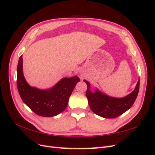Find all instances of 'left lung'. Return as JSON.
I'll list each match as a JSON object with an SVG mask.
<instances>
[{"label": "left lung", "mask_w": 155, "mask_h": 155, "mask_svg": "<svg viewBox=\"0 0 155 155\" xmlns=\"http://www.w3.org/2000/svg\"><path fill=\"white\" fill-rule=\"evenodd\" d=\"M87 85L86 96L89 107L92 112L105 118H114L124 113L133 106L138 96L140 87V79L134 90L123 97H114L101 92L97 88L95 92L91 91V84L83 80Z\"/></svg>", "instance_id": "1"}]
</instances>
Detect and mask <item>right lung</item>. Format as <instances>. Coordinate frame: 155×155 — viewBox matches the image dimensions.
I'll use <instances>...</instances> for the list:
<instances>
[{
  "label": "right lung",
  "mask_w": 155,
  "mask_h": 155,
  "mask_svg": "<svg viewBox=\"0 0 155 155\" xmlns=\"http://www.w3.org/2000/svg\"><path fill=\"white\" fill-rule=\"evenodd\" d=\"M17 85L23 102L37 115L52 117L58 115L66 109L69 97L80 81L77 76L64 78L48 89H39L30 86L23 74L22 55L17 65Z\"/></svg>",
  "instance_id": "right-lung-1"
}]
</instances>
